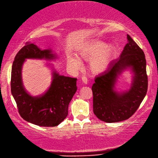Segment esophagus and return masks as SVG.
I'll use <instances>...</instances> for the list:
<instances>
[{"label":"esophagus","instance_id":"1","mask_svg":"<svg viewBox=\"0 0 158 158\" xmlns=\"http://www.w3.org/2000/svg\"><path fill=\"white\" fill-rule=\"evenodd\" d=\"M82 82L83 84H85V85H86L87 84V78H86V77H82Z\"/></svg>","mask_w":158,"mask_h":158}]
</instances>
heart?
I'll list each match as a JSON object with an SVG mask.
<instances>
[{"mask_svg":"<svg viewBox=\"0 0 158 158\" xmlns=\"http://www.w3.org/2000/svg\"><path fill=\"white\" fill-rule=\"evenodd\" d=\"M82 59L90 60L89 67L95 74H99L106 72L111 66L116 55V49L113 46H108L100 40L89 41L80 51ZM67 63L71 69L78 70L82 67V61L76 55L68 58Z\"/></svg>","mask_w":158,"mask_h":158,"instance_id":"obj_1","label":"heart"}]
</instances>
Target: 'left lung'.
<instances>
[{
	"label": "left lung",
	"mask_w": 158,
	"mask_h": 158,
	"mask_svg": "<svg viewBox=\"0 0 158 158\" xmlns=\"http://www.w3.org/2000/svg\"><path fill=\"white\" fill-rule=\"evenodd\" d=\"M127 43L120 57L106 72L95 79L92 86L93 112L99 119L107 123L126 120L139 107L147 91L148 78L144 52L127 35ZM133 73L131 88L118 92V78L125 70Z\"/></svg>",
	"instance_id": "8db88e82"
}]
</instances>
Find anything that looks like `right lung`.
Here are the masks:
<instances>
[{
  "mask_svg": "<svg viewBox=\"0 0 158 158\" xmlns=\"http://www.w3.org/2000/svg\"><path fill=\"white\" fill-rule=\"evenodd\" d=\"M58 58L51 49L41 50L34 44L27 43L14 59L11 69V91L20 116L29 123L42 127L59 125L68 114V106L76 92V78L59 75L53 65L52 82L43 94L33 96L25 89L22 70L27 59L55 60Z\"/></svg>",
  "mask_w": 158,
  "mask_h": 158,
  "instance_id": "obj_1",
  "label": "right lung"
}]
</instances>
